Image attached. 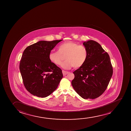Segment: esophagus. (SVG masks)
I'll return each instance as SVG.
<instances>
[{"instance_id":"esophagus-1","label":"esophagus","mask_w":131,"mask_h":131,"mask_svg":"<svg viewBox=\"0 0 131 131\" xmlns=\"http://www.w3.org/2000/svg\"><path fill=\"white\" fill-rule=\"evenodd\" d=\"M69 73V72L68 71H65V70H62V73H63L64 76H65L66 74H67Z\"/></svg>"}]
</instances>
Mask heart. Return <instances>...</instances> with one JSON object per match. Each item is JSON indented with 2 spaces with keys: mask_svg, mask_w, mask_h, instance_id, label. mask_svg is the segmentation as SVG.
Returning <instances> with one entry per match:
<instances>
[{
  "mask_svg": "<svg viewBox=\"0 0 131 131\" xmlns=\"http://www.w3.org/2000/svg\"><path fill=\"white\" fill-rule=\"evenodd\" d=\"M63 56H65L66 60L61 65L63 69L67 70L73 67L79 68L86 61L88 51L84 46L73 41H67L61 44L58 47V51L51 52L49 54V59L55 65L60 66L64 59Z\"/></svg>",
  "mask_w": 131,
  "mask_h": 131,
  "instance_id": "b5f03b06",
  "label": "heart"
}]
</instances>
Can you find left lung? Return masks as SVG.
<instances>
[{
	"label": "left lung",
	"mask_w": 131,
	"mask_h": 131,
	"mask_svg": "<svg viewBox=\"0 0 131 131\" xmlns=\"http://www.w3.org/2000/svg\"><path fill=\"white\" fill-rule=\"evenodd\" d=\"M87 49L88 57L84 65L73 72L72 85L84 99H94L103 94L113 74L110 57L101 46L94 40L83 43Z\"/></svg>",
	"instance_id": "obj_1"
}]
</instances>
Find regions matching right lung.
Returning <instances> with one entry per match:
<instances>
[{"label":"right lung","mask_w":131,"mask_h":131,"mask_svg":"<svg viewBox=\"0 0 131 131\" xmlns=\"http://www.w3.org/2000/svg\"><path fill=\"white\" fill-rule=\"evenodd\" d=\"M61 40H41L24 51L19 70L25 87L33 95L41 98L49 96L56 90L62 79L61 69L49 58L51 51Z\"/></svg>","instance_id":"1"}]
</instances>
